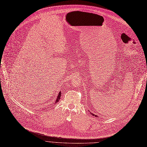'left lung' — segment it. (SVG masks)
<instances>
[{"label":"left lung","instance_id":"obj_1","mask_svg":"<svg viewBox=\"0 0 147 147\" xmlns=\"http://www.w3.org/2000/svg\"><path fill=\"white\" fill-rule=\"evenodd\" d=\"M91 114H92V113H90ZM92 115H93V116H94V117H98V116H97V115H95V114H92Z\"/></svg>","mask_w":147,"mask_h":147}]
</instances>
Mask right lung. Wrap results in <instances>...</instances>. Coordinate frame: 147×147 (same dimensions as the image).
Masks as SVG:
<instances>
[{
	"label": "right lung",
	"instance_id": "obj_1",
	"mask_svg": "<svg viewBox=\"0 0 147 147\" xmlns=\"http://www.w3.org/2000/svg\"><path fill=\"white\" fill-rule=\"evenodd\" d=\"M61 92H60L59 93V95H58V96H57V99H56V100H55V103H57V102H59V100H60V96H61V93H60Z\"/></svg>",
	"mask_w": 147,
	"mask_h": 147
}]
</instances>
